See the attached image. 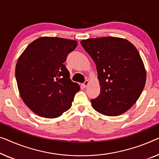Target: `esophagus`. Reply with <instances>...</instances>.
I'll use <instances>...</instances> for the list:
<instances>
[{
  "label": "esophagus",
  "instance_id": "1",
  "mask_svg": "<svg viewBox=\"0 0 159 159\" xmlns=\"http://www.w3.org/2000/svg\"><path fill=\"white\" fill-rule=\"evenodd\" d=\"M89 84H90V81H89V80H86V81L84 82V84H83V86H84V88H86L88 86H89Z\"/></svg>",
  "mask_w": 159,
  "mask_h": 159
}]
</instances>
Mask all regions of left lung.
<instances>
[{"label":"left lung","mask_w":159,"mask_h":159,"mask_svg":"<svg viewBox=\"0 0 159 159\" xmlns=\"http://www.w3.org/2000/svg\"><path fill=\"white\" fill-rule=\"evenodd\" d=\"M80 44L96 63L101 93L92 99L97 112L116 116L136 102L146 84V72L138 50L121 38L82 40Z\"/></svg>","instance_id":"left-lung-1"}]
</instances>
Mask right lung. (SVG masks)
Segmentation results:
<instances>
[{"instance_id": "add662e5", "label": "right lung", "mask_w": 159, "mask_h": 159, "mask_svg": "<svg viewBox=\"0 0 159 159\" xmlns=\"http://www.w3.org/2000/svg\"><path fill=\"white\" fill-rule=\"evenodd\" d=\"M75 40L44 36L28 45L18 59L16 79L20 96L39 116H61L71 107L80 86L63 64L77 46Z\"/></svg>"}]
</instances>
